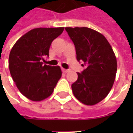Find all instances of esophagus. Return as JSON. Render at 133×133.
Instances as JSON below:
<instances>
[{"instance_id":"obj_1","label":"esophagus","mask_w":133,"mask_h":133,"mask_svg":"<svg viewBox=\"0 0 133 133\" xmlns=\"http://www.w3.org/2000/svg\"><path fill=\"white\" fill-rule=\"evenodd\" d=\"M62 71L64 72V73H66V72H68L69 70V69H64V68H62Z\"/></svg>"}]
</instances>
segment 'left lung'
<instances>
[{
	"label": "left lung",
	"instance_id": "1",
	"mask_svg": "<svg viewBox=\"0 0 133 133\" xmlns=\"http://www.w3.org/2000/svg\"><path fill=\"white\" fill-rule=\"evenodd\" d=\"M74 43L76 58L85 69L78 72L72 84L75 97L86 105H95L107 96L116 75L117 60L108 41L101 33L87 27H66Z\"/></svg>",
	"mask_w": 133,
	"mask_h": 133
}]
</instances>
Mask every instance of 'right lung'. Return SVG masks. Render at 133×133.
Returning a JSON list of instances; mask_svg holds the SVG:
<instances>
[{
    "label": "right lung",
    "mask_w": 133,
    "mask_h": 133,
    "mask_svg": "<svg viewBox=\"0 0 133 133\" xmlns=\"http://www.w3.org/2000/svg\"><path fill=\"white\" fill-rule=\"evenodd\" d=\"M64 27L35 28L14 44L9 57V68L19 91L31 101H41L53 92L61 77L59 66L43 64L53 40Z\"/></svg>",
    "instance_id": "add662e5"
}]
</instances>
